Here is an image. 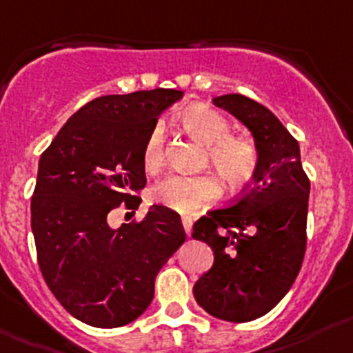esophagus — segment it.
<instances>
[{"label": "esophagus", "instance_id": "esophagus-1", "mask_svg": "<svg viewBox=\"0 0 353 353\" xmlns=\"http://www.w3.org/2000/svg\"><path fill=\"white\" fill-rule=\"evenodd\" d=\"M182 224L183 229H185V234L190 236V232H192V219H190V216H183Z\"/></svg>", "mask_w": 353, "mask_h": 353}]
</instances>
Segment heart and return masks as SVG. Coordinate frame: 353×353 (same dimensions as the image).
Returning a JSON list of instances; mask_svg holds the SVG:
<instances>
[{"label":"heart","mask_w":353,"mask_h":353,"mask_svg":"<svg viewBox=\"0 0 353 353\" xmlns=\"http://www.w3.org/2000/svg\"><path fill=\"white\" fill-rule=\"evenodd\" d=\"M183 128L196 140L208 145L206 161L215 168L231 189H241L254 179L259 152L250 140L231 137V124L221 112L205 105H194L182 113ZM166 157V129L154 124L141 145V164L147 173H155ZM221 196V183L212 174H168L150 189L152 201L179 213H192Z\"/></svg>","instance_id":"obj_1"}]
</instances>
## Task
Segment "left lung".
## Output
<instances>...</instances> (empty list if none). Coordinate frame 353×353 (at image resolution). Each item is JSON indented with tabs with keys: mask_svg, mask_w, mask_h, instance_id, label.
Masks as SVG:
<instances>
[{
	"mask_svg": "<svg viewBox=\"0 0 353 353\" xmlns=\"http://www.w3.org/2000/svg\"><path fill=\"white\" fill-rule=\"evenodd\" d=\"M248 128L259 152L252 183L240 198L201 216L194 240L213 250V266L194 285L210 315L250 322L289 292L306 250L310 180L299 143L266 106L241 94L213 99Z\"/></svg>",
	"mask_w": 353,
	"mask_h": 353,
	"instance_id": "left-lung-1",
	"label": "left lung"
}]
</instances>
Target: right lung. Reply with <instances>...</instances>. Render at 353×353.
Returning a JSON list of instances; mask_svg holds the SVG:
<instances>
[{"label": "right lung", "mask_w": 353, "mask_h": 353, "mask_svg": "<svg viewBox=\"0 0 353 353\" xmlns=\"http://www.w3.org/2000/svg\"><path fill=\"white\" fill-rule=\"evenodd\" d=\"M182 90L101 96L68 119L41 154L31 229L48 289L83 324L121 327L141 315L154 282L185 241L176 212L154 205L141 222L110 228L106 216L147 185L141 145Z\"/></svg>", "instance_id": "add662e5"}]
</instances>
